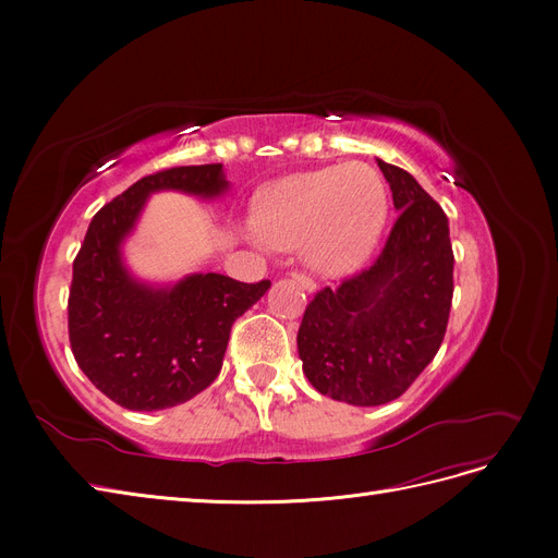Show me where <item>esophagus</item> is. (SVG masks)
<instances>
[{"label":"esophagus","mask_w":558,"mask_h":558,"mask_svg":"<svg viewBox=\"0 0 558 558\" xmlns=\"http://www.w3.org/2000/svg\"><path fill=\"white\" fill-rule=\"evenodd\" d=\"M291 278H294V280H296L305 291H310V294H314V291H316V282H314L310 276L294 271V274H291Z\"/></svg>","instance_id":"obj_1"}]
</instances>
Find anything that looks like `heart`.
Masks as SVG:
<instances>
[{
    "label": "heart",
    "mask_w": 558,
    "mask_h": 558,
    "mask_svg": "<svg viewBox=\"0 0 558 558\" xmlns=\"http://www.w3.org/2000/svg\"><path fill=\"white\" fill-rule=\"evenodd\" d=\"M387 185L371 165L348 162L287 175L264 187L253 223L264 244L303 246L320 276H348L368 259L385 230Z\"/></svg>",
    "instance_id": "heart-1"
}]
</instances>
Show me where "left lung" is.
<instances>
[{
    "label": "left lung",
    "instance_id": "8db88e82",
    "mask_svg": "<svg viewBox=\"0 0 558 558\" xmlns=\"http://www.w3.org/2000/svg\"><path fill=\"white\" fill-rule=\"evenodd\" d=\"M398 221L366 271L320 289L299 328L312 387L332 400L377 407L400 398L441 348L452 305L448 217L404 169L377 158Z\"/></svg>",
    "mask_w": 558,
    "mask_h": 558
}]
</instances>
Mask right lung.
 <instances>
[{"label": "right lung", "mask_w": 558, "mask_h": 558, "mask_svg": "<svg viewBox=\"0 0 558 558\" xmlns=\"http://www.w3.org/2000/svg\"><path fill=\"white\" fill-rule=\"evenodd\" d=\"M228 187L223 165L173 167L144 175L93 217L74 259L68 324L78 368L112 402L156 412L210 387L232 324L271 287L221 274L151 284L126 267L122 246L151 194L171 190L210 201Z\"/></svg>", "instance_id": "obj_1"}]
</instances>
